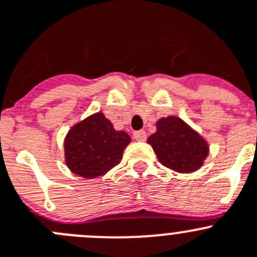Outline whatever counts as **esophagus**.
Masks as SVG:
<instances>
[{"label":"esophagus","instance_id":"obj_1","mask_svg":"<svg viewBox=\"0 0 257 257\" xmlns=\"http://www.w3.org/2000/svg\"><path fill=\"white\" fill-rule=\"evenodd\" d=\"M134 139L138 141H145L147 140V133H145L144 130L135 131V133H134Z\"/></svg>","mask_w":257,"mask_h":257}]
</instances>
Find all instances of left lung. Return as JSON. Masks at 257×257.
<instances>
[{
  "label": "left lung",
  "mask_w": 257,
  "mask_h": 257,
  "mask_svg": "<svg viewBox=\"0 0 257 257\" xmlns=\"http://www.w3.org/2000/svg\"><path fill=\"white\" fill-rule=\"evenodd\" d=\"M148 143L163 166L180 173L197 171L209 154L205 139L175 116L159 119L157 133L148 138Z\"/></svg>",
  "instance_id": "8db88e82"
}]
</instances>
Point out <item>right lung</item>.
I'll return each instance as SVG.
<instances>
[{"mask_svg": "<svg viewBox=\"0 0 257 257\" xmlns=\"http://www.w3.org/2000/svg\"><path fill=\"white\" fill-rule=\"evenodd\" d=\"M130 141L128 134L114 130L102 112L94 113L66 135V166L82 178L99 177L119 164Z\"/></svg>", "mask_w": 257, "mask_h": 257, "instance_id": "right-lung-1", "label": "right lung"}]
</instances>
